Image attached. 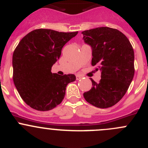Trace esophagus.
Segmentation results:
<instances>
[{
    "label": "esophagus",
    "mask_w": 148,
    "mask_h": 148,
    "mask_svg": "<svg viewBox=\"0 0 148 148\" xmlns=\"http://www.w3.org/2000/svg\"><path fill=\"white\" fill-rule=\"evenodd\" d=\"M76 78H77V80H79L82 78V76L81 75H77L76 76Z\"/></svg>",
    "instance_id": "esophagus-1"
}]
</instances>
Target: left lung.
I'll return each instance as SVG.
<instances>
[{
  "mask_svg": "<svg viewBox=\"0 0 148 148\" xmlns=\"http://www.w3.org/2000/svg\"><path fill=\"white\" fill-rule=\"evenodd\" d=\"M82 34L85 44L92 48V65L101 71L99 82L90 79L92 87L84 97L99 108L112 107L123 97L133 79L132 46L125 34L114 28L99 27Z\"/></svg>",
  "mask_w": 148,
  "mask_h": 148,
  "instance_id": "obj_1",
  "label": "left lung"
}]
</instances>
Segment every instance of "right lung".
I'll return each mask as SVG.
<instances>
[{
    "label": "right lung",
    "instance_id": "right-lung-1",
    "mask_svg": "<svg viewBox=\"0 0 148 148\" xmlns=\"http://www.w3.org/2000/svg\"><path fill=\"white\" fill-rule=\"evenodd\" d=\"M77 34L40 28L28 33L18 44L12 61L13 82L31 108L53 109L64 98L68 84L76 80L74 74L61 76L51 71L63 46Z\"/></svg>",
    "mask_w": 148,
    "mask_h": 148
}]
</instances>
